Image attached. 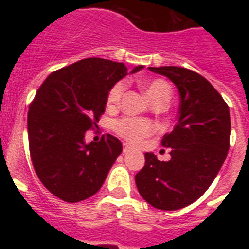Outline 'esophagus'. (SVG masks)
<instances>
[{
    "label": "esophagus",
    "mask_w": 249,
    "mask_h": 249,
    "mask_svg": "<svg viewBox=\"0 0 249 249\" xmlns=\"http://www.w3.org/2000/svg\"><path fill=\"white\" fill-rule=\"evenodd\" d=\"M133 151V148L129 146L128 143H124V147H123V152L124 154H128V152H132Z\"/></svg>",
    "instance_id": "esophagus-1"
}]
</instances>
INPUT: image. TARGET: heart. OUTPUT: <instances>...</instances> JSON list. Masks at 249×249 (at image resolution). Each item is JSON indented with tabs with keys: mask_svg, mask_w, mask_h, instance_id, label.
<instances>
[{
	"mask_svg": "<svg viewBox=\"0 0 249 249\" xmlns=\"http://www.w3.org/2000/svg\"><path fill=\"white\" fill-rule=\"evenodd\" d=\"M141 88L144 90V93L151 102L156 99L165 98L169 101L172 97V89L170 85L165 80L154 79L148 81H141ZM125 83L119 81L109 89L107 94V106L108 107H116L121 101V97L125 91ZM113 130L124 140L132 142V143H140L141 141L152 134L154 125L148 120L144 119H133V117H123L120 120L115 121Z\"/></svg>",
	"mask_w": 249,
	"mask_h": 249,
	"instance_id": "heart-1",
	"label": "heart"
}]
</instances>
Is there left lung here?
Wrapping results in <instances>:
<instances>
[{"instance_id": "obj_1", "label": "left lung", "mask_w": 249, "mask_h": 249, "mask_svg": "<svg viewBox=\"0 0 249 249\" xmlns=\"http://www.w3.org/2000/svg\"><path fill=\"white\" fill-rule=\"evenodd\" d=\"M148 70L177 86L181 102L177 124L161 140L172 158L159 161L146 152L136 185L148 204L176 211L197 200L220 172L230 147V111L212 84L196 72L174 66Z\"/></svg>"}]
</instances>
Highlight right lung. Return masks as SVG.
Listing matches in <instances>:
<instances>
[{
  "instance_id": "right-lung-1",
  "label": "right lung",
  "mask_w": 249,
  "mask_h": 249,
  "mask_svg": "<svg viewBox=\"0 0 249 249\" xmlns=\"http://www.w3.org/2000/svg\"><path fill=\"white\" fill-rule=\"evenodd\" d=\"M126 75L124 63L86 58L53 72L37 90L27 121L31 160L42 185L62 200L93 196L123 151L116 137L86 144L85 133L97 126L109 89Z\"/></svg>"
}]
</instances>
